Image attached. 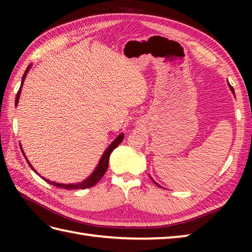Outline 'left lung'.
Returning <instances> with one entry per match:
<instances>
[{
  "label": "left lung",
  "instance_id": "1",
  "mask_svg": "<svg viewBox=\"0 0 252 252\" xmlns=\"http://www.w3.org/2000/svg\"><path fill=\"white\" fill-rule=\"evenodd\" d=\"M227 84H228V88H229V90H231V91H232V93H233V94H234V95H235V92H234V89H233V87H232V85H231V84H229V83H228V81H227ZM151 179H152V180H153V178H152V176H151ZM153 182H154V183H155V184H156V185H157V186H159V187H161V186H160V185H159V184H158V183H157V182H155V181H154V180H153Z\"/></svg>",
  "mask_w": 252,
  "mask_h": 252
}]
</instances>
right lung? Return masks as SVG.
<instances>
[{"mask_svg":"<svg viewBox=\"0 0 252 252\" xmlns=\"http://www.w3.org/2000/svg\"><path fill=\"white\" fill-rule=\"evenodd\" d=\"M30 68H31V63L30 65L28 66V68L26 69V71H25V73H24V76H23V79H21V84H20V88H19V90H18V93H17V95H16V100H15V106H17L18 105V101H19V96H20V93H21V89H23V84H24V81H25V79H26V77H27V73L29 72V70H30ZM123 137H125V134H123V133H120L119 135H118L115 140H114V142H112L110 145L107 147V149L106 151L104 152V154H103V156H101V158H100V160L98 161V164L96 165V168L94 169V171L92 172V174H91L90 176H88L87 179L85 180H83L82 182H79V183H73V184H62V183H56V182H53V181H50V180H47V179H45V178H43V176H41L39 173L36 172V171L34 170V168L32 167L31 165V163L29 162V160L27 159V157H26V155H25V153H24V151H23V147H20V149H21V152H23V154H24V156H25V158H26V160H27V162H28V164L30 165V168L34 171V172L36 173V174H39L42 179H43L44 181H46L47 183H50V184H52V185H54V186H57V187H60V189H89V187H92V186H94L96 183H97V182L103 178L104 176V174L106 173V171H107V168H108V161H109V156H110V154L112 153V151H114V149L119 145V144L122 142V140H123Z\"/></svg>","mask_w":252,"mask_h":252,"instance_id":"obj_1","label":"right lung"}]
</instances>
